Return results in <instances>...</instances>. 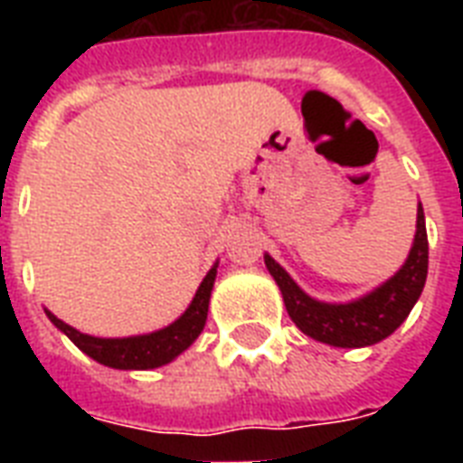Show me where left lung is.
Here are the masks:
<instances>
[{
    "label": "left lung",
    "mask_w": 463,
    "mask_h": 463,
    "mask_svg": "<svg viewBox=\"0 0 463 463\" xmlns=\"http://www.w3.org/2000/svg\"><path fill=\"white\" fill-rule=\"evenodd\" d=\"M264 261L269 274L274 276L281 288L283 303L290 319L298 324V329L322 344L338 345V348L373 345L402 326L423 293L425 276H428V232H425L423 206H418L416 240L406 264L387 283H382L380 288L355 303L329 305L312 300L269 254Z\"/></svg>",
    "instance_id": "left-lung-1"
}]
</instances>
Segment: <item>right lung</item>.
I'll use <instances>...</instances> for the list:
<instances>
[{"mask_svg":"<svg viewBox=\"0 0 463 463\" xmlns=\"http://www.w3.org/2000/svg\"><path fill=\"white\" fill-rule=\"evenodd\" d=\"M213 281H216V267L206 274L187 312L170 326L146 334V336L96 338L76 331L74 326L57 319L52 312H47V317L57 329L64 331L86 355H90L98 363H103L108 367H118V370H151V367L165 365L173 358H177L202 334L203 324H206V312H209Z\"/></svg>","mask_w":463,"mask_h":463,"instance_id":"1","label":"right lung"}]
</instances>
